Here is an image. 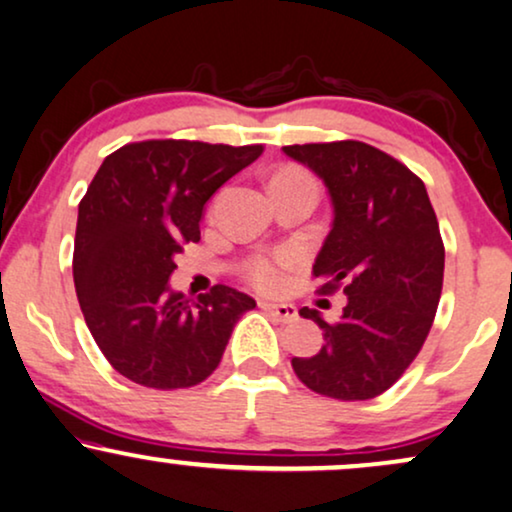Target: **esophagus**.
I'll list each match as a JSON object with an SVG mask.
<instances>
[{"instance_id":"34e87169","label":"esophagus","mask_w":512,"mask_h":512,"mask_svg":"<svg viewBox=\"0 0 512 512\" xmlns=\"http://www.w3.org/2000/svg\"><path fill=\"white\" fill-rule=\"evenodd\" d=\"M260 307L264 309V312L271 314V316H276V319L283 321V323H293L297 319V307H295V304H288V302H281V304H276V302H260Z\"/></svg>"}]
</instances>
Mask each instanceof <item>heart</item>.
I'll use <instances>...</instances> for the list:
<instances>
[{
	"label": "heart",
	"instance_id": "heart-1",
	"mask_svg": "<svg viewBox=\"0 0 512 512\" xmlns=\"http://www.w3.org/2000/svg\"><path fill=\"white\" fill-rule=\"evenodd\" d=\"M281 179H309V177L302 172L288 170V172L276 174L271 181H281ZM288 264H290V255H286V252H281V255H276V257H260V260H255L250 264L248 274L257 288L274 290L281 286L283 267H288Z\"/></svg>",
	"mask_w": 512,
	"mask_h": 512
}]
</instances>
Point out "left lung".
Returning a JSON list of instances; mask_svg holds the SVG:
<instances>
[{
	"instance_id": "8db88e82",
	"label": "left lung",
	"mask_w": 512,
	"mask_h": 512,
	"mask_svg": "<svg viewBox=\"0 0 512 512\" xmlns=\"http://www.w3.org/2000/svg\"><path fill=\"white\" fill-rule=\"evenodd\" d=\"M309 167L333 203V224L314 262L323 293L342 288L335 323L302 307L326 345L295 357L309 390L342 401L373 399L397 383L428 338L442 295L444 243L425 184L364 141L283 146Z\"/></svg>"
}]
</instances>
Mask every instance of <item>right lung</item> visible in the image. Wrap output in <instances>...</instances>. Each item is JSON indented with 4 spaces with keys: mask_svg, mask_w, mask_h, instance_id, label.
<instances>
[{
    "mask_svg": "<svg viewBox=\"0 0 512 512\" xmlns=\"http://www.w3.org/2000/svg\"><path fill=\"white\" fill-rule=\"evenodd\" d=\"M264 148L151 139L108 155L80 200L73 278L84 321L132 383L179 390L222 361L236 321L255 307L215 286L191 302L170 288L174 255L200 241L205 203Z\"/></svg>",
    "mask_w": 512,
    "mask_h": 512,
    "instance_id": "right-lung-1",
    "label": "right lung"
}]
</instances>
